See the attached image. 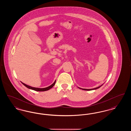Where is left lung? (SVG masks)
<instances>
[{"label": "left lung", "instance_id": "8db88e82", "mask_svg": "<svg viewBox=\"0 0 131 131\" xmlns=\"http://www.w3.org/2000/svg\"><path fill=\"white\" fill-rule=\"evenodd\" d=\"M103 85V84L102 85H100V86H99V87H96V88H92V89H83V88H80V87H79L80 89H82V90H95V89H98V88H99L101 86H102Z\"/></svg>", "mask_w": 131, "mask_h": 131}]
</instances>
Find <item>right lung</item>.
Segmentation results:
<instances>
[{"label":"right lung","instance_id":"right-lung-1","mask_svg":"<svg viewBox=\"0 0 131 131\" xmlns=\"http://www.w3.org/2000/svg\"><path fill=\"white\" fill-rule=\"evenodd\" d=\"M56 81H54L51 85H50V86H49L46 87V88H43L31 87L30 86H29V85H28L25 84V83H23V82H21L25 86H26L27 88H29V89H32V90H35V91H45L49 90L50 88H51L52 87H53V86L54 85V84H56Z\"/></svg>","mask_w":131,"mask_h":131}]
</instances>
